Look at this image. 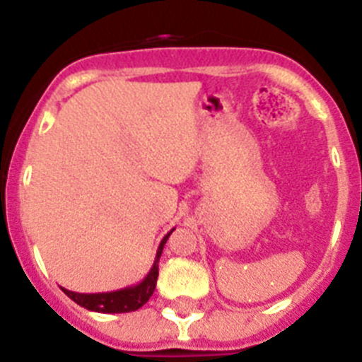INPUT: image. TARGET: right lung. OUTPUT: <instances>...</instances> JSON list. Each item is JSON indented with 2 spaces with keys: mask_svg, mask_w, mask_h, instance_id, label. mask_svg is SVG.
Listing matches in <instances>:
<instances>
[{
  "mask_svg": "<svg viewBox=\"0 0 362 362\" xmlns=\"http://www.w3.org/2000/svg\"><path fill=\"white\" fill-rule=\"evenodd\" d=\"M175 228H172L170 232L166 233L163 241L159 243V248L156 252V261H153L152 268L145 276V279L141 283L132 284V286H127V288L114 290V292H101V293H79L72 292V290L62 288L74 303H78L83 308L90 310V312H99V313H127L134 312V310H139L146 300L152 297L153 290H156V283H158V274H159V257L163 254V246H165L166 239L170 238V233Z\"/></svg>",
  "mask_w": 362,
  "mask_h": 362,
  "instance_id": "obj_1",
  "label": "right lung"
}]
</instances>
